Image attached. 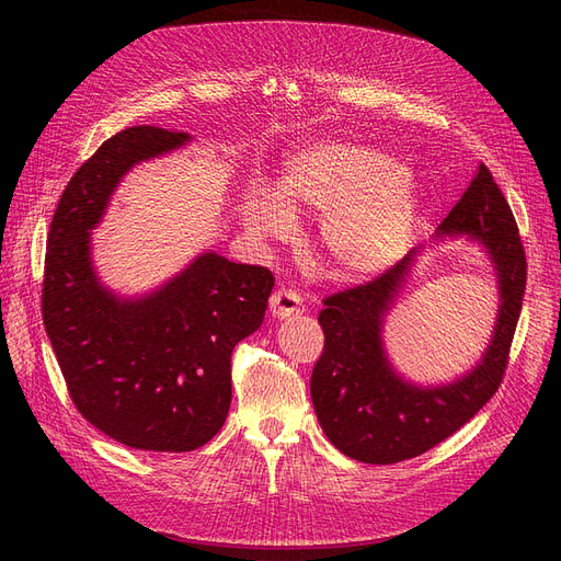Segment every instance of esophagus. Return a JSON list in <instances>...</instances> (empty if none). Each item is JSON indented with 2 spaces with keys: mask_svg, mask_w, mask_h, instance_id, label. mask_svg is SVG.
<instances>
[{
  "mask_svg": "<svg viewBox=\"0 0 561 561\" xmlns=\"http://www.w3.org/2000/svg\"><path fill=\"white\" fill-rule=\"evenodd\" d=\"M271 311L275 318H288L293 313L302 311V298L300 293L290 288H279L271 296Z\"/></svg>",
  "mask_w": 561,
  "mask_h": 561,
  "instance_id": "1",
  "label": "esophagus"
}]
</instances>
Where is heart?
Returning <instances> with one entry per match:
<instances>
[{
  "label": "heart",
  "mask_w": 561,
  "mask_h": 561,
  "mask_svg": "<svg viewBox=\"0 0 561 561\" xmlns=\"http://www.w3.org/2000/svg\"><path fill=\"white\" fill-rule=\"evenodd\" d=\"M325 216L320 248L341 279L377 275L404 252L416 197L400 165L362 145L320 142L293 159L277 193L256 188L243 206L248 231L263 241L293 233V214Z\"/></svg>",
  "instance_id": "1"
}]
</instances>
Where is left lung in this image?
I'll use <instances>...</instances> for the list:
<instances>
[{
    "instance_id": "left-lung-1",
    "label": "left lung",
    "mask_w": 561,
    "mask_h": 561,
    "mask_svg": "<svg viewBox=\"0 0 561 561\" xmlns=\"http://www.w3.org/2000/svg\"><path fill=\"white\" fill-rule=\"evenodd\" d=\"M438 233L476 236L493 261L500 290L497 322L482 362L453 385H409L381 347V320L416 252L375 279L322 300L318 322L325 347L311 373V400L334 448L357 461L398 463L427 453L473 419L505 377L527 261L514 214L484 163Z\"/></svg>"
}]
</instances>
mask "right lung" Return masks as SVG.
I'll list each match as a JSON object with an SVG mask.
<instances>
[{"instance_id":"obj_1","label":"right lung","mask_w":561,"mask_h":561,"mask_svg":"<svg viewBox=\"0 0 561 561\" xmlns=\"http://www.w3.org/2000/svg\"><path fill=\"white\" fill-rule=\"evenodd\" d=\"M191 140L129 127L104 140L54 211L43 322L79 414L134 450L188 453L211 440L231 404V350L263 322L275 277L263 265L199 254L140 300L115 298L95 275L91 229L136 163Z\"/></svg>"}]
</instances>
